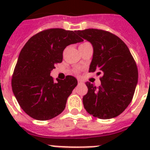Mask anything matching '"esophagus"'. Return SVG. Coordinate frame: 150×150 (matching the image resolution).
Wrapping results in <instances>:
<instances>
[{
  "label": "esophagus",
  "instance_id": "1",
  "mask_svg": "<svg viewBox=\"0 0 150 150\" xmlns=\"http://www.w3.org/2000/svg\"><path fill=\"white\" fill-rule=\"evenodd\" d=\"M83 84V82L82 81L81 79H78V85H81Z\"/></svg>",
  "mask_w": 150,
  "mask_h": 150
}]
</instances>
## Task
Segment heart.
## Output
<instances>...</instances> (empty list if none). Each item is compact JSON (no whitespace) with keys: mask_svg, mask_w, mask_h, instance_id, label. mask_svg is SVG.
<instances>
[{"mask_svg":"<svg viewBox=\"0 0 150 150\" xmlns=\"http://www.w3.org/2000/svg\"><path fill=\"white\" fill-rule=\"evenodd\" d=\"M87 44H89V43H82L80 46H84V45H87Z\"/></svg>","mask_w":150,"mask_h":150,"instance_id":"heart-1","label":"heart"}]
</instances>
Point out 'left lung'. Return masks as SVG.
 <instances>
[{"label":"left lung","instance_id":"obj_1","mask_svg":"<svg viewBox=\"0 0 150 150\" xmlns=\"http://www.w3.org/2000/svg\"><path fill=\"white\" fill-rule=\"evenodd\" d=\"M76 33L93 46L89 72L101 75L98 88L86 83L88 92L83 98L84 108L102 120L116 117L129 105L137 86L138 71L134 59L126 44L112 33L93 28Z\"/></svg>","mask_w":150,"mask_h":150}]
</instances>
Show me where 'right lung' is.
Here are the masks:
<instances>
[{"label": "right lung", "instance_id": "obj_1", "mask_svg": "<svg viewBox=\"0 0 150 150\" xmlns=\"http://www.w3.org/2000/svg\"><path fill=\"white\" fill-rule=\"evenodd\" d=\"M82 41L76 30L51 28L31 37L24 46L13 74L12 89L29 116L43 121L63 112L77 79L67 76L55 83L50 73L62 62L64 50Z\"/></svg>", "mask_w": 150, "mask_h": 150}]
</instances>
